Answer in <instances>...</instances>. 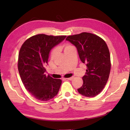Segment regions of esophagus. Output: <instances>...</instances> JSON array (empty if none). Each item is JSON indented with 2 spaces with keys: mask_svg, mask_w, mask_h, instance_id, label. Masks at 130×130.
I'll return each mask as SVG.
<instances>
[{
  "mask_svg": "<svg viewBox=\"0 0 130 130\" xmlns=\"http://www.w3.org/2000/svg\"><path fill=\"white\" fill-rule=\"evenodd\" d=\"M74 79V76L72 77H70V78H66V79L69 80H72Z\"/></svg>",
  "mask_w": 130,
  "mask_h": 130,
  "instance_id": "34e87169",
  "label": "esophagus"
}]
</instances>
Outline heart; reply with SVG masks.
I'll use <instances>...</instances> for the list:
<instances>
[{"instance_id": "heart-1", "label": "heart", "mask_w": 130, "mask_h": 130, "mask_svg": "<svg viewBox=\"0 0 130 130\" xmlns=\"http://www.w3.org/2000/svg\"><path fill=\"white\" fill-rule=\"evenodd\" d=\"M62 47L63 48V51H64V52H65V51H67V50H69L71 48H72L73 47L71 46V45H69V44H64V45L62 46ZM57 52V51L56 50H52L51 52V57H54L55 55H56Z\"/></svg>"}]
</instances>
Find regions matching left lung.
Wrapping results in <instances>:
<instances>
[{
	"instance_id": "1",
	"label": "left lung",
	"mask_w": 130,
	"mask_h": 130,
	"mask_svg": "<svg viewBox=\"0 0 130 130\" xmlns=\"http://www.w3.org/2000/svg\"><path fill=\"white\" fill-rule=\"evenodd\" d=\"M66 40L76 47L80 59L87 66L85 75L83 76V84L78 89V92L88 97L97 95L106 85L111 70L106 43L100 37L87 32L69 36Z\"/></svg>"
}]
</instances>
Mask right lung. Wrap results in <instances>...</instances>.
I'll use <instances>...</instances> for the list:
<instances>
[{
	"instance_id": "obj_1",
	"label": "right lung",
	"mask_w": 130,
	"mask_h": 130,
	"mask_svg": "<svg viewBox=\"0 0 130 130\" xmlns=\"http://www.w3.org/2000/svg\"><path fill=\"white\" fill-rule=\"evenodd\" d=\"M66 37L39 34L29 38L21 46L18 61L19 75L26 89L38 100L48 101L59 92L61 80L46 76L45 67L51 49Z\"/></svg>"
}]
</instances>
